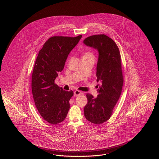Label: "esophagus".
I'll return each mask as SVG.
<instances>
[{
    "label": "esophagus",
    "mask_w": 159,
    "mask_h": 159,
    "mask_svg": "<svg viewBox=\"0 0 159 159\" xmlns=\"http://www.w3.org/2000/svg\"><path fill=\"white\" fill-rule=\"evenodd\" d=\"M81 94H82V92L79 90H76L74 92V96L77 97L78 96H80Z\"/></svg>",
    "instance_id": "1"
}]
</instances>
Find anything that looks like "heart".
Listing matches in <instances>:
<instances>
[{
    "instance_id": "b5f03b06",
    "label": "heart",
    "mask_w": 159,
    "mask_h": 159,
    "mask_svg": "<svg viewBox=\"0 0 159 159\" xmlns=\"http://www.w3.org/2000/svg\"><path fill=\"white\" fill-rule=\"evenodd\" d=\"M88 57H94V55L90 51H86L83 55V58H88Z\"/></svg>"
}]
</instances>
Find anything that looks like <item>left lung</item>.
I'll return each instance as SVG.
<instances>
[{"label": "left lung", "instance_id": "left-lung-1", "mask_svg": "<svg viewBox=\"0 0 159 159\" xmlns=\"http://www.w3.org/2000/svg\"><path fill=\"white\" fill-rule=\"evenodd\" d=\"M84 43L98 52L97 65V82H100L97 97L86 94L87 103L84 116L95 124H101L111 117L114 108L120 97L123 75L119 48L111 38L104 34L87 37Z\"/></svg>", "mask_w": 159, "mask_h": 159}]
</instances>
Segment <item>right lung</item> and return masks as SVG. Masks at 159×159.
I'll list each match as a JSON object with an SVG mask.
<instances>
[{
    "label": "right lung",
    "instance_id": "1",
    "mask_svg": "<svg viewBox=\"0 0 159 159\" xmlns=\"http://www.w3.org/2000/svg\"><path fill=\"white\" fill-rule=\"evenodd\" d=\"M82 37H52L43 44L36 59L31 80L34 102L43 120L51 124L64 120L69 110L73 92L63 90L55 83V80Z\"/></svg>",
    "mask_w": 159,
    "mask_h": 159
}]
</instances>
